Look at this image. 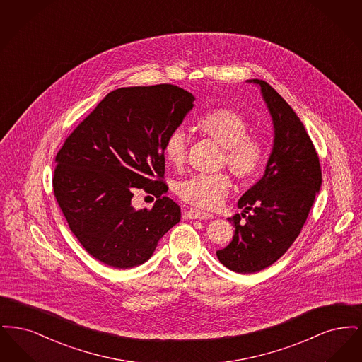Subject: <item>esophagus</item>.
Masks as SVG:
<instances>
[{
    "label": "esophagus",
    "instance_id": "esophagus-1",
    "mask_svg": "<svg viewBox=\"0 0 362 362\" xmlns=\"http://www.w3.org/2000/svg\"><path fill=\"white\" fill-rule=\"evenodd\" d=\"M186 217L189 220H210L213 218V214L197 210V209H189L186 211Z\"/></svg>",
    "mask_w": 362,
    "mask_h": 362
}]
</instances>
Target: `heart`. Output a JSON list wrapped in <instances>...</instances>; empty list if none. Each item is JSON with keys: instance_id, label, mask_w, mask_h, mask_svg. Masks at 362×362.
<instances>
[{"instance_id": "heart-1", "label": "heart", "mask_w": 362, "mask_h": 362, "mask_svg": "<svg viewBox=\"0 0 362 362\" xmlns=\"http://www.w3.org/2000/svg\"><path fill=\"white\" fill-rule=\"evenodd\" d=\"M194 129L223 148L220 165L228 167L241 182L250 183L262 173L267 160L264 139L250 133L245 117L230 107L210 110L194 122ZM189 153V141L182 129H173L163 144V156L173 168H182ZM232 189V180L225 173L192 175L182 180L176 191L192 206L213 210L221 206Z\"/></svg>"}]
</instances>
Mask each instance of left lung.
Segmentation results:
<instances>
[{"mask_svg":"<svg viewBox=\"0 0 362 362\" xmlns=\"http://www.w3.org/2000/svg\"><path fill=\"white\" fill-rule=\"evenodd\" d=\"M250 81L260 86L276 136L263 177L239 199L244 213L228 218L235 226L233 240L217 251L225 267L241 274L260 272L288 251L322 186L319 157L303 122L273 86Z\"/></svg>","mask_w":362,"mask_h":362,"instance_id":"1","label":"left lung"}]
</instances>
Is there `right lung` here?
Returning a JSON list of instances; mask_svg holds the SVG:
<instances>
[{
	"instance_id": "1",
	"label": "right lung",
	"mask_w": 362,
	"mask_h": 362,
	"mask_svg": "<svg viewBox=\"0 0 362 362\" xmlns=\"http://www.w3.org/2000/svg\"><path fill=\"white\" fill-rule=\"evenodd\" d=\"M194 96L171 84L110 92L58 151L52 189L70 230L93 258L130 269L152 257L180 221L164 183V139L192 108ZM138 189L158 198L137 211Z\"/></svg>"
}]
</instances>
